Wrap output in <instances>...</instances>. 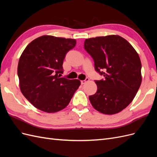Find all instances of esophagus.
Masks as SVG:
<instances>
[{
  "label": "esophagus",
  "mask_w": 157,
  "mask_h": 157,
  "mask_svg": "<svg viewBox=\"0 0 157 157\" xmlns=\"http://www.w3.org/2000/svg\"><path fill=\"white\" fill-rule=\"evenodd\" d=\"M90 80V79L88 78H86L84 80H81V84H86L87 82H88Z\"/></svg>",
  "instance_id": "1"
}]
</instances>
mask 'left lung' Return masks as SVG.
I'll return each instance as SVG.
<instances>
[{
  "instance_id": "1",
  "label": "left lung",
  "mask_w": 157,
  "mask_h": 157,
  "mask_svg": "<svg viewBox=\"0 0 157 157\" xmlns=\"http://www.w3.org/2000/svg\"><path fill=\"white\" fill-rule=\"evenodd\" d=\"M84 46L94 59L95 69L105 77L96 80L97 92L89 96L92 105L105 115L122 111L134 99L141 83L138 54L119 35L90 38Z\"/></svg>"
}]
</instances>
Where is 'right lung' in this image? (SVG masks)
<instances>
[{
	"label": "right lung",
	"mask_w": 157,
	"mask_h": 157,
	"mask_svg": "<svg viewBox=\"0 0 157 157\" xmlns=\"http://www.w3.org/2000/svg\"><path fill=\"white\" fill-rule=\"evenodd\" d=\"M76 40L51 35L38 37L27 46L17 66L21 93L33 106L48 113L68 105L80 85L78 79L60 77L67 52Z\"/></svg>",
	"instance_id": "obj_1"
}]
</instances>
